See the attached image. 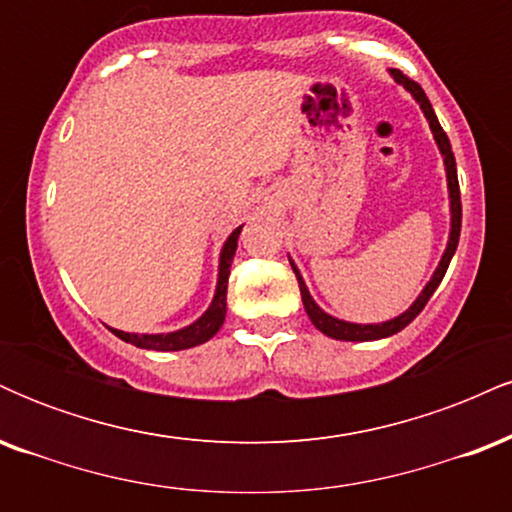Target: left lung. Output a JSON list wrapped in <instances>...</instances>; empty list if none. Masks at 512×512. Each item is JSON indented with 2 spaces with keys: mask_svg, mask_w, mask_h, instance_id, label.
Masks as SVG:
<instances>
[{
  "mask_svg": "<svg viewBox=\"0 0 512 512\" xmlns=\"http://www.w3.org/2000/svg\"><path fill=\"white\" fill-rule=\"evenodd\" d=\"M390 74H392V79H395L399 86L407 88L411 96H414V101L419 103L421 113L426 115L428 127H431V132H433V139H436V144H438L440 156H443L445 178H448V195H450V236H448V245H445V252H443V257H440L436 272H433L431 281H428V284L424 286V291H421L419 296H416V301L411 303L402 315L392 317V320H385V322H373V325H358V322H346V320H339V317H334L330 313H325V310H322L320 305L313 301V296H310V291H308V286H305L301 272H298L296 262H293L291 257H289L293 274H296V279H298V289H301L305 313H308L310 322H313V325L322 334H327V337H332V339H339V342H373V339L392 337V334H397L399 330H404V327H407L409 322L414 320V317L419 315L421 310H424V305L428 303V298H431L433 291L438 289V284H440V281H443L445 272H448V264L452 260V255H455L457 243H460V228H462L460 182H457L455 156H452L448 134H445L443 127H440L438 117H436V113H433L431 101H428V98H426L424 88L416 84V81H411L409 76H404L402 72H399V69H392Z\"/></svg>",
  "mask_w": 512,
  "mask_h": 512,
  "instance_id": "left-lung-1",
  "label": "left lung"
}]
</instances>
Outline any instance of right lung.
<instances>
[{
  "label": "right lung",
  "instance_id": "obj_1",
  "mask_svg": "<svg viewBox=\"0 0 512 512\" xmlns=\"http://www.w3.org/2000/svg\"><path fill=\"white\" fill-rule=\"evenodd\" d=\"M240 231H243V226H238L236 231L226 238V243H223L221 255H219V279H216L214 298H211V305L204 310L202 317H197L192 325L182 327V330H175V332H163V334L122 332V330H113V327H110V332H115L122 342L139 346V349H154V351H182V349H192V346L209 342V339L221 330L223 320H226L228 274H231V262H233V255H236Z\"/></svg>",
  "mask_w": 512,
  "mask_h": 512
}]
</instances>
